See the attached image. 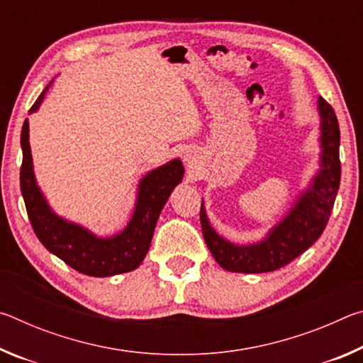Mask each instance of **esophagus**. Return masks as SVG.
<instances>
[{"label":"esophagus","mask_w":363,"mask_h":363,"mask_svg":"<svg viewBox=\"0 0 363 363\" xmlns=\"http://www.w3.org/2000/svg\"><path fill=\"white\" fill-rule=\"evenodd\" d=\"M187 160H190V155H187Z\"/></svg>","instance_id":"34e87169"}]
</instances>
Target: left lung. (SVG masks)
Returning a JSON list of instances; mask_svg holds the SVG:
<instances>
[{"label":"left lung","mask_w":363,"mask_h":363,"mask_svg":"<svg viewBox=\"0 0 363 363\" xmlns=\"http://www.w3.org/2000/svg\"><path fill=\"white\" fill-rule=\"evenodd\" d=\"M320 115V169L311 181L290 213L269 230L266 238L251 245H235L213 229L201 200L200 223L206 247L220 267L230 272H272L290 264L312 247L330 219L341 181L340 125L335 110L318 97Z\"/></svg>","instance_id":"1"}]
</instances>
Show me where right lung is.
Wrapping results in <instances>:
<instances>
[{
  "mask_svg": "<svg viewBox=\"0 0 363 363\" xmlns=\"http://www.w3.org/2000/svg\"><path fill=\"white\" fill-rule=\"evenodd\" d=\"M52 82L40 94L30 113L38 110ZM21 145L23 155L21 167L22 196L30 223L45 248L78 272L91 277H110L139 267L149 251L160 213L173 189L182 181L181 160H171L163 167L149 171L139 182L136 206L128 225L112 237H97L86 227L57 216L48 205L35 179L28 143V120L23 121Z\"/></svg>",
  "mask_w": 363,
  "mask_h": 363,
  "instance_id": "add662e5",
  "label": "right lung"
}]
</instances>
